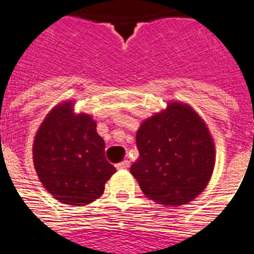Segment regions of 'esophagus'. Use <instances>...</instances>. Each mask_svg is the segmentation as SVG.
I'll return each instance as SVG.
<instances>
[{"label":"esophagus","mask_w":254,"mask_h":254,"mask_svg":"<svg viewBox=\"0 0 254 254\" xmlns=\"http://www.w3.org/2000/svg\"><path fill=\"white\" fill-rule=\"evenodd\" d=\"M129 167H130V162H129V160H124V162H121L117 164L116 168L117 170H127Z\"/></svg>","instance_id":"esophagus-1"}]
</instances>
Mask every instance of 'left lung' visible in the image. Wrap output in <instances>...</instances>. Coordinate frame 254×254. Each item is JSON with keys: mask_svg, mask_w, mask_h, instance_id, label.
<instances>
[{"mask_svg": "<svg viewBox=\"0 0 254 254\" xmlns=\"http://www.w3.org/2000/svg\"><path fill=\"white\" fill-rule=\"evenodd\" d=\"M135 142L139 158L130 172L148 198L179 206L201 194L213 174L215 147L206 124L190 107L170 103L142 123Z\"/></svg>", "mask_w": 254, "mask_h": 254, "instance_id": "left-lung-1", "label": "left lung"}]
</instances>
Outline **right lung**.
I'll return each instance as SVG.
<instances>
[{
	"mask_svg": "<svg viewBox=\"0 0 254 254\" xmlns=\"http://www.w3.org/2000/svg\"><path fill=\"white\" fill-rule=\"evenodd\" d=\"M106 143L92 117L74 115L73 103L53 108L34 141V164L44 188L63 203H91L116 172L106 159Z\"/></svg>",
	"mask_w": 254,
	"mask_h": 254,
	"instance_id": "obj_1",
	"label": "right lung"
}]
</instances>
